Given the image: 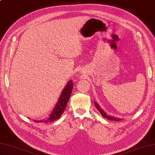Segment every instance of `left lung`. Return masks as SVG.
Masks as SVG:
<instances>
[{
  "label": "left lung",
  "instance_id": "obj_1",
  "mask_svg": "<svg viewBox=\"0 0 155 155\" xmlns=\"http://www.w3.org/2000/svg\"><path fill=\"white\" fill-rule=\"evenodd\" d=\"M94 104H95V107H96L97 108V109L98 110V111L100 112V113L101 114V115H102V116H103V117L106 118H107V119H108V120H110L119 121V120H121L120 118H116V117H110V116H109V115H107L106 113H104V112L103 110L101 109V108H100V107L98 106V104H97L96 102H94Z\"/></svg>",
  "mask_w": 155,
  "mask_h": 155
}]
</instances>
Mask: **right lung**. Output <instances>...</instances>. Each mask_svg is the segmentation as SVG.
<instances>
[{
	"label": "right lung",
	"mask_w": 155,
	"mask_h": 155,
	"mask_svg": "<svg viewBox=\"0 0 155 155\" xmlns=\"http://www.w3.org/2000/svg\"><path fill=\"white\" fill-rule=\"evenodd\" d=\"M72 88H73V83L72 81H70L66 85L63 91L62 92L60 98H59L58 103L56 105L53 111L49 115V117L43 120H35V123H48V122H53L61 117L62 114L65 109L67 106L69 98L71 97Z\"/></svg>",
	"instance_id": "1"
}]
</instances>
